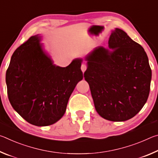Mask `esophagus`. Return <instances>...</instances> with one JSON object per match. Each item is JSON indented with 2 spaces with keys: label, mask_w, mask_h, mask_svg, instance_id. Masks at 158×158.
Returning <instances> with one entry per match:
<instances>
[{
  "label": "esophagus",
  "mask_w": 158,
  "mask_h": 158,
  "mask_svg": "<svg viewBox=\"0 0 158 158\" xmlns=\"http://www.w3.org/2000/svg\"><path fill=\"white\" fill-rule=\"evenodd\" d=\"M81 71L83 72V73H84V72H85V70H86V69H87L86 65H85V64H82L81 67Z\"/></svg>",
  "instance_id": "esophagus-1"
}]
</instances>
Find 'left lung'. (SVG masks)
I'll list each match as a JSON object with an SVG mask.
<instances>
[{
  "label": "left lung",
  "mask_w": 158,
  "mask_h": 158,
  "mask_svg": "<svg viewBox=\"0 0 158 158\" xmlns=\"http://www.w3.org/2000/svg\"><path fill=\"white\" fill-rule=\"evenodd\" d=\"M85 60L84 78L101 117L125 121L139 112L148 100L152 77L148 56L139 44L115 28L108 47H95Z\"/></svg>",
  "instance_id": "left-lung-1"
}]
</instances>
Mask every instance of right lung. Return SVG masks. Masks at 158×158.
<instances>
[{"instance_id":"obj_1","label":"right lung","mask_w":158,"mask_h":158,"mask_svg":"<svg viewBox=\"0 0 158 158\" xmlns=\"http://www.w3.org/2000/svg\"><path fill=\"white\" fill-rule=\"evenodd\" d=\"M32 36L15 51L6 72L7 95L13 109L26 121L47 126L60 120L69 98L83 79L82 58L65 68L56 65L40 43Z\"/></svg>"}]
</instances>
